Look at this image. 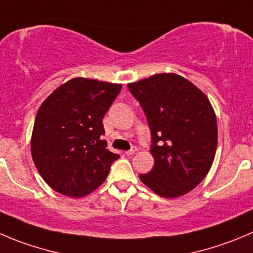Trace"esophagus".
Returning a JSON list of instances; mask_svg holds the SVG:
<instances>
[{"label": "esophagus", "mask_w": 253, "mask_h": 253, "mask_svg": "<svg viewBox=\"0 0 253 253\" xmlns=\"http://www.w3.org/2000/svg\"><path fill=\"white\" fill-rule=\"evenodd\" d=\"M136 151H137V148H136V147H132L131 149H128V151H126V152H125V153H126L127 156H131V154H133L134 152H136Z\"/></svg>", "instance_id": "obj_1"}]
</instances>
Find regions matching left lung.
Segmentation results:
<instances>
[{"label":"left lung","mask_w":253,"mask_h":253,"mask_svg":"<svg viewBox=\"0 0 253 253\" xmlns=\"http://www.w3.org/2000/svg\"><path fill=\"white\" fill-rule=\"evenodd\" d=\"M141 104L152 134L154 167L139 175L163 198L186 194L208 175L217 147L216 115L207 95L174 73L127 84Z\"/></svg>","instance_id":"left-lung-1"}]
</instances>
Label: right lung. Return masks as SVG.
<instances>
[{"mask_svg":"<svg viewBox=\"0 0 253 253\" xmlns=\"http://www.w3.org/2000/svg\"><path fill=\"white\" fill-rule=\"evenodd\" d=\"M121 84L74 78L56 87L37 112L31 138L34 166L46 184L70 198L99 188L119 158L106 149L102 119Z\"/></svg>","mask_w":253,"mask_h":253,"instance_id":"right-lung-1","label":"right lung"}]
</instances>
